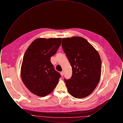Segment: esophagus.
Here are the masks:
<instances>
[{"instance_id":"esophagus-1","label":"esophagus","mask_w":123,"mask_h":123,"mask_svg":"<svg viewBox=\"0 0 123 123\" xmlns=\"http://www.w3.org/2000/svg\"><path fill=\"white\" fill-rule=\"evenodd\" d=\"M60 74H61V76H63L64 75V71H61V72H60Z\"/></svg>"}]
</instances>
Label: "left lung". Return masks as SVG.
I'll return each mask as SVG.
<instances>
[{"label":"left lung","mask_w":123,"mask_h":123,"mask_svg":"<svg viewBox=\"0 0 123 123\" xmlns=\"http://www.w3.org/2000/svg\"><path fill=\"white\" fill-rule=\"evenodd\" d=\"M62 46L72 70L70 79H64L68 91L76 98L87 97L93 92L100 80L101 61L99 54L81 37L63 38Z\"/></svg>","instance_id":"1"}]
</instances>
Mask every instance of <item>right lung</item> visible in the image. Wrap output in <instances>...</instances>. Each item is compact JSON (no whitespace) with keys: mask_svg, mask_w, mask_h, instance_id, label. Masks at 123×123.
<instances>
[{"mask_svg":"<svg viewBox=\"0 0 123 123\" xmlns=\"http://www.w3.org/2000/svg\"><path fill=\"white\" fill-rule=\"evenodd\" d=\"M62 39L38 38L33 41L24 55L21 76L29 91L39 96L50 94L61 77L51 62V57L57 52Z\"/></svg>","mask_w":123,"mask_h":123,"instance_id":"add662e5","label":"right lung"}]
</instances>
